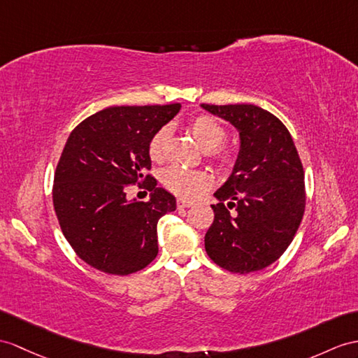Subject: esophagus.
Segmentation results:
<instances>
[{
  "label": "esophagus",
  "instance_id": "obj_1",
  "mask_svg": "<svg viewBox=\"0 0 358 358\" xmlns=\"http://www.w3.org/2000/svg\"><path fill=\"white\" fill-rule=\"evenodd\" d=\"M176 205L179 209H185V208H189L191 205H193V202H189V200H185V199H178Z\"/></svg>",
  "mask_w": 358,
  "mask_h": 358
}]
</instances>
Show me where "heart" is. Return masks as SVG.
<instances>
[{"label": "heart", "instance_id": "obj_1", "mask_svg": "<svg viewBox=\"0 0 358 358\" xmlns=\"http://www.w3.org/2000/svg\"><path fill=\"white\" fill-rule=\"evenodd\" d=\"M188 130L196 143L206 152L209 159L222 165H231L235 161V152L229 147L220 145L226 138L224 127L211 115H196L188 121ZM169 129L156 130L147 145V153L153 162H161L165 156ZM162 185L173 194L184 199H196L211 187L213 176L203 170H185L182 167H169L161 176Z\"/></svg>", "mask_w": 358, "mask_h": 358}]
</instances>
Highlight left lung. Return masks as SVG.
<instances>
[{
    "mask_svg": "<svg viewBox=\"0 0 358 358\" xmlns=\"http://www.w3.org/2000/svg\"><path fill=\"white\" fill-rule=\"evenodd\" d=\"M238 129L241 147L231 178L214 194L208 257L234 273H250L280 258L305 211L302 162L280 118L254 104H202ZM231 208H235L234 213Z\"/></svg>",
    "mask_w": 358,
    "mask_h": 358,
    "instance_id": "8db88e82",
    "label": "left lung"
}]
</instances>
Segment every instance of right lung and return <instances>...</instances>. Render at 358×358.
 Returning <instances> with one entry per match:
<instances>
[{"instance_id":"right-lung-1","label":"right lung","mask_w":358,"mask_h":358,"mask_svg":"<svg viewBox=\"0 0 358 358\" xmlns=\"http://www.w3.org/2000/svg\"><path fill=\"white\" fill-rule=\"evenodd\" d=\"M179 109V103L108 108L66 139L55 171V211L77 257L100 272L126 276L158 255L156 226L176 209V199L147 173V145ZM130 185L152 190L150 202L127 201Z\"/></svg>"}]
</instances>
